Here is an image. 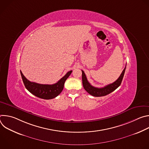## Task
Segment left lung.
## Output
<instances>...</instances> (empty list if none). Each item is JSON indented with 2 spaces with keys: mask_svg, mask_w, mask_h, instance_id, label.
<instances>
[{
  "mask_svg": "<svg viewBox=\"0 0 149 149\" xmlns=\"http://www.w3.org/2000/svg\"><path fill=\"white\" fill-rule=\"evenodd\" d=\"M125 68L126 65L124 69L123 70L122 73L121 74L120 76L115 82H114L112 84H109L107 86H106L102 88L94 87L93 86H91L90 82L88 81L86 74H85L84 72L82 70V80L84 88L86 90V91L87 93H88L90 94L94 97H102L109 94L110 93L116 90L120 86L124 75Z\"/></svg>",
  "mask_w": 149,
  "mask_h": 149,
  "instance_id": "obj_1",
  "label": "left lung"
}]
</instances>
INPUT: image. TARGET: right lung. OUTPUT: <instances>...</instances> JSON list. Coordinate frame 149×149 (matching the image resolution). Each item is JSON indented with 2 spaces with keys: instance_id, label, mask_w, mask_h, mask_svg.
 <instances>
[{
  "instance_id": "right-lung-1",
  "label": "right lung",
  "mask_w": 149,
  "mask_h": 149,
  "mask_svg": "<svg viewBox=\"0 0 149 149\" xmlns=\"http://www.w3.org/2000/svg\"><path fill=\"white\" fill-rule=\"evenodd\" d=\"M72 71H68L56 83L49 84H40L33 82H31L20 71L24 84L26 88L33 95L45 100H50L57 97L63 90L64 84L67 79L71 75Z\"/></svg>"
}]
</instances>
